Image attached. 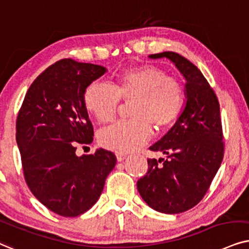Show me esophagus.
I'll use <instances>...</instances> for the list:
<instances>
[{"label":"esophagus","mask_w":249,"mask_h":249,"mask_svg":"<svg viewBox=\"0 0 249 249\" xmlns=\"http://www.w3.org/2000/svg\"><path fill=\"white\" fill-rule=\"evenodd\" d=\"M116 157H117L118 161H122V160H124L125 158H126V155L121 154V152H117V154H116Z\"/></svg>","instance_id":"34e87169"}]
</instances>
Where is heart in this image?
I'll use <instances>...</instances> for the list:
<instances>
[{
	"mask_svg": "<svg viewBox=\"0 0 249 249\" xmlns=\"http://www.w3.org/2000/svg\"><path fill=\"white\" fill-rule=\"evenodd\" d=\"M121 101L130 107L131 121L118 122L99 133V142L109 150L126 154L142 147L152 127L163 131L178 118L184 107L183 85L154 65L127 69L114 86L93 82L83 94L84 107L100 124L116 117Z\"/></svg>",
	"mask_w": 249,
	"mask_h": 249,
	"instance_id": "obj_1",
	"label": "heart"
}]
</instances>
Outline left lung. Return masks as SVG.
Returning <instances> with one entry per match:
<instances>
[{
  "mask_svg": "<svg viewBox=\"0 0 249 249\" xmlns=\"http://www.w3.org/2000/svg\"><path fill=\"white\" fill-rule=\"evenodd\" d=\"M167 58L185 78V106L173 127L150 150L167 159H148V172L138 191L152 210L178 214L203 199L223 159L224 143L217 97L201 71L175 52L149 55Z\"/></svg>",
  "mask_w": 249,
  "mask_h": 249,
  "instance_id": "obj_1",
  "label": "left lung"
}]
</instances>
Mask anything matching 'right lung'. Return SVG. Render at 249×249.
Instances as JSON below:
<instances>
[{
  "instance_id": "1",
  "label": "right lung",
  "mask_w": 249,
  "mask_h": 249,
  "mask_svg": "<svg viewBox=\"0 0 249 249\" xmlns=\"http://www.w3.org/2000/svg\"><path fill=\"white\" fill-rule=\"evenodd\" d=\"M106 71L99 65L59 60L32 83L18 112L16 140L26 183L61 216L90 210L116 165L114 152L101 148L94 155H76L77 145L93 141L83 94Z\"/></svg>"
}]
</instances>
